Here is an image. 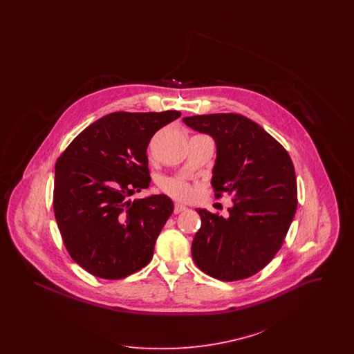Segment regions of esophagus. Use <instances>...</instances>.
<instances>
[{"label": "esophagus", "instance_id": "1", "mask_svg": "<svg viewBox=\"0 0 354 354\" xmlns=\"http://www.w3.org/2000/svg\"><path fill=\"white\" fill-rule=\"evenodd\" d=\"M187 209V207L183 205V204H175V208H174V212L175 214H180V212H183Z\"/></svg>", "mask_w": 354, "mask_h": 354}]
</instances>
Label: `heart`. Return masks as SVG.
I'll return each mask as SVG.
<instances>
[{
  "label": "heart",
  "mask_w": 354,
  "mask_h": 354,
  "mask_svg": "<svg viewBox=\"0 0 354 354\" xmlns=\"http://www.w3.org/2000/svg\"><path fill=\"white\" fill-rule=\"evenodd\" d=\"M160 188L169 194V196H172L176 201H182V202H187L189 199H192L195 191L194 187L189 185L185 179L180 178H169L165 179L160 185Z\"/></svg>",
  "instance_id": "heart-1"
}]
</instances>
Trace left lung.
<instances>
[{
	"label": "left lung",
	"mask_w": 354,
	"mask_h": 354,
	"mask_svg": "<svg viewBox=\"0 0 354 354\" xmlns=\"http://www.w3.org/2000/svg\"><path fill=\"white\" fill-rule=\"evenodd\" d=\"M216 143L212 169L215 196H232L230 216L198 208L202 227L192 241L201 270L223 281L247 279L281 248L297 209V182L286 149L263 127L240 114L183 118Z\"/></svg>",
	"instance_id": "left-lung-1"
}]
</instances>
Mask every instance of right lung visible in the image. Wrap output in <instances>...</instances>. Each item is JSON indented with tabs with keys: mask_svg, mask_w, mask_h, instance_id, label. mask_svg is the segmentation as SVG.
Returning <instances> with one entry per match:
<instances>
[{
	"mask_svg": "<svg viewBox=\"0 0 354 354\" xmlns=\"http://www.w3.org/2000/svg\"><path fill=\"white\" fill-rule=\"evenodd\" d=\"M180 111H119L95 120L55 163L53 205L71 259L93 276L119 280L146 267L174 203L151 195L147 147Z\"/></svg>",
	"mask_w": 354,
	"mask_h": 354,
	"instance_id": "obj_1",
	"label": "right lung"
}]
</instances>
